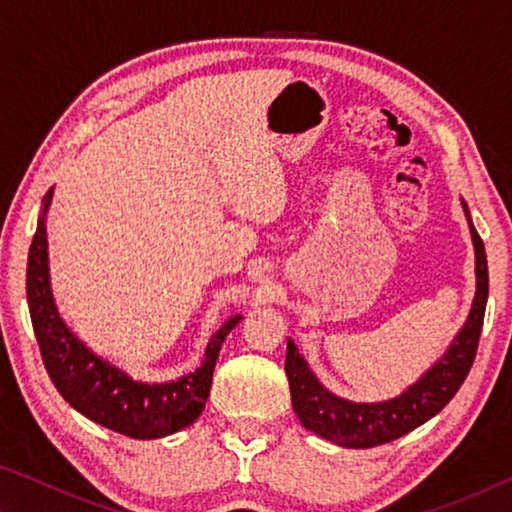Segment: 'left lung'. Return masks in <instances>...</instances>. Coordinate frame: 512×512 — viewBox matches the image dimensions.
<instances>
[{
    "instance_id": "1",
    "label": "left lung",
    "mask_w": 512,
    "mask_h": 512,
    "mask_svg": "<svg viewBox=\"0 0 512 512\" xmlns=\"http://www.w3.org/2000/svg\"><path fill=\"white\" fill-rule=\"evenodd\" d=\"M461 203L467 223H470V235L474 244L476 293L470 316H467L461 332L454 336L452 345L402 395L386 402L359 404L329 393L316 379L314 372L309 370L307 359L298 352L296 343L289 339L284 370H287L291 386L293 411L300 418L302 427L341 447H377L391 443V440L400 438L404 433H409L415 427H420V424L431 420L433 415L445 409L458 388L463 386L467 372H470L474 363L476 348H479L485 302H488V259H485V248L479 232L472 225L467 203Z\"/></svg>"
}]
</instances>
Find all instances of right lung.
<instances>
[{
    "instance_id": "1",
    "label": "right lung",
    "mask_w": 512,
    "mask_h": 512,
    "mask_svg": "<svg viewBox=\"0 0 512 512\" xmlns=\"http://www.w3.org/2000/svg\"><path fill=\"white\" fill-rule=\"evenodd\" d=\"M51 196L54 187L42 198L38 228L29 248L27 300L42 361L58 393L85 418L131 438H164L189 427L205 409L219 350L241 316H232L221 329H216L205 348L201 368L189 375L164 384H146L128 377L124 370L101 359L81 339H76V334L58 316L49 287L45 228Z\"/></svg>"
}]
</instances>
